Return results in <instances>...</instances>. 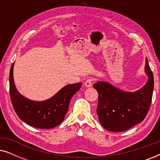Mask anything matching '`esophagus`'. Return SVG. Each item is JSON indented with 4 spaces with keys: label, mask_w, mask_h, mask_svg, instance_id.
Returning a JSON list of instances; mask_svg holds the SVG:
<instances>
[{
    "label": "esophagus",
    "mask_w": 160,
    "mask_h": 160,
    "mask_svg": "<svg viewBox=\"0 0 160 160\" xmlns=\"http://www.w3.org/2000/svg\"><path fill=\"white\" fill-rule=\"evenodd\" d=\"M93 82H94V80L92 79V78H88V79H87L86 81H85L84 85L87 87H90L92 85Z\"/></svg>",
    "instance_id": "34e87169"
}]
</instances>
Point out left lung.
<instances>
[{
  "label": "left lung",
  "mask_w": 160,
  "mask_h": 160,
  "mask_svg": "<svg viewBox=\"0 0 160 160\" xmlns=\"http://www.w3.org/2000/svg\"><path fill=\"white\" fill-rule=\"evenodd\" d=\"M145 71L148 81L134 92H127L105 82L93 85L98 93L97 113L98 119L107 130L123 132L145 119L152 103L154 76L147 59Z\"/></svg>",
  "instance_id": "obj_1"
}]
</instances>
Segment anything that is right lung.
<instances>
[{"mask_svg":"<svg viewBox=\"0 0 160 160\" xmlns=\"http://www.w3.org/2000/svg\"><path fill=\"white\" fill-rule=\"evenodd\" d=\"M12 63L9 73V92L12 103L19 119L33 128L50 129L62 123L68 111L72 97L82 87V83L68 84L44 101H33L23 97L15 87Z\"/></svg>","mask_w":160,"mask_h":160,"instance_id":"add662e5","label":"right lung"}]
</instances>
